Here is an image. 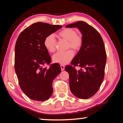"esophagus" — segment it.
Wrapping results in <instances>:
<instances>
[{
  "label": "esophagus",
  "instance_id": "34e87169",
  "mask_svg": "<svg viewBox=\"0 0 123 123\" xmlns=\"http://www.w3.org/2000/svg\"><path fill=\"white\" fill-rule=\"evenodd\" d=\"M60 67H61V70H62V71H63V70H64V66L63 65H62V64H61V65L60 66Z\"/></svg>",
  "mask_w": 123,
  "mask_h": 123
}]
</instances>
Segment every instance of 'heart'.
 <instances>
[{"label": "heart", "instance_id": "1", "mask_svg": "<svg viewBox=\"0 0 123 123\" xmlns=\"http://www.w3.org/2000/svg\"><path fill=\"white\" fill-rule=\"evenodd\" d=\"M59 36L68 42V48H71L75 50L80 49L83 44L82 37L78 35L76 31L72 28H66L59 33ZM44 45L48 51L53 53L55 50L56 39L53 34H50L45 37ZM74 53L72 50L64 52H58L54 55L53 61L61 64H66L69 62L74 57Z\"/></svg>", "mask_w": 123, "mask_h": 123}]
</instances>
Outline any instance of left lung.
I'll return each instance as SVG.
<instances>
[{
    "label": "left lung",
    "mask_w": 123,
    "mask_h": 123,
    "mask_svg": "<svg viewBox=\"0 0 123 123\" xmlns=\"http://www.w3.org/2000/svg\"><path fill=\"white\" fill-rule=\"evenodd\" d=\"M66 27L78 28L83 39L72 65L65 67L69 75L70 91L79 98L88 99L97 92L104 80L106 62L104 42L96 29L85 22L79 21ZM76 66L82 69L78 71L74 68Z\"/></svg>",
    "instance_id": "1"
}]
</instances>
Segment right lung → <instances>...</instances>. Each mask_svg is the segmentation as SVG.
<instances>
[{"mask_svg": "<svg viewBox=\"0 0 123 123\" xmlns=\"http://www.w3.org/2000/svg\"><path fill=\"white\" fill-rule=\"evenodd\" d=\"M62 26L37 22L25 29L17 39L15 45L14 69L20 88L33 100L43 101L53 94L52 83L60 74L58 63L49 65L51 57L44 45L48 35Z\"/></svg>", "mask_w": 123, "mask_h": 123, "instance_id": "add662e5", "label": "right lung"}]
</instances>
